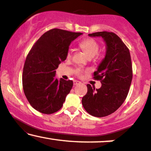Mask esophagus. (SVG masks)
I'll use <instances>...</instances> for the list:
<instances>
[{"instance_id": "34e87169", "label": "esophagus", "mask_w": 151, "mask_h": 151, "mask_svg": "<svg viewBox=\"0 0 151 151\" xmlns=\"http://www.w3.org/2000/svg\"><path fill=\"white\" fill-rule=\"evenodd\" d=\"M80 81H77V80H74V86H76V85H78V84H80Z\"/></svg>"}]
</instances>
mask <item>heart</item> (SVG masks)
Masks as SVG:
<instances>
[{"label": "heart", "instance_id": "obj_1", "mask_svg": "<svg viewBox=\"0 0 151 151\" xmlns=\"http://www.w3.org/2000/svg\"><path fill=\"white\" fill-rule=\"evenodd\" d=\"M79 46L89 58H93L97 55L100 50L99 44L92 38H87L82 40L79 43ZM71 55H72V50L70 49L67 52V58H70ZM74 72L77 76H81L82 70L79 67H77L74 70Z\"/></svg>", "mask_w": 151, "mask_h": 151}]
</instances>
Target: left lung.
<instances>
[{
	"label": "left lung",
	"mask_w": 151,
	"mask_h": 151,
	"mask_svg": "<svg viewBox=\"0 0 151 151\" xmlns=\"http://www.w3.org/2000/svg\"><path fill=\"white\" fill-rule=\"evenodd\" d=\"M91 37H102L106 44V53L93 79L101 86L95 89L87 84V93L83 96L82 105L86 111L96 117H104L115 112L129 93L133 78L132 63L129 48L116 34L97 32Z\"/></svg>",
	"instance_id": "1"
}]
</instances>
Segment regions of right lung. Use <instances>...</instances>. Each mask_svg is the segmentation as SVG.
Masks as SVG:
<instances>
[{"instance_id":"1","label":"right lung","mask_w":151,"mask_h":151,"mask_svg":"<svg viewBox=\"0 0 151 151\" xmlns=\"http://www.w3.org/2000/svg\"><path fill=\"white\" fill-rule=\"evenodd\" d=\"M81 32L54 28L45 32L27 54L22 72V88L30 104L45 114L62 108L73 86L72 80H58L55 70L67 56L72 41Z\"/></svg>"}]
</instances>
